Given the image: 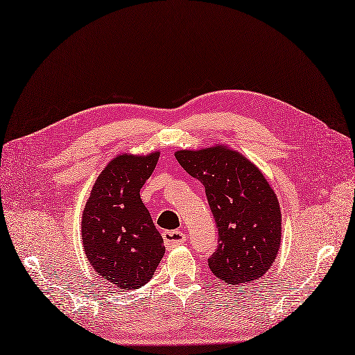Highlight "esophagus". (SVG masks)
<instances>
[{
	"mask_svg": "<svg viewBox=\"0 0 355 355\" xmlns=\"http://www.w3.org/2000/svg\"><path fill=\"white\" fill-rule=\"evenodd\" d=\"M164 237V244L166 248H174L180 244H182L186 241V234L181 232V231H165L162 234Z\"/></svg>",
	"mask_w": 355,
	"mask_h": 355,
	"instance_id": "1",
	"label": "esophagus"
}]
</instances>
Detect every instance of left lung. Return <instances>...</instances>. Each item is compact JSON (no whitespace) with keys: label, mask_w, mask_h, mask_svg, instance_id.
<instances>
[{"label":"left lung","mask_w":355,"mask_h":355,"mask_svg":"<svg viewBox=\"0 0 355 355\" xmlns=\"http://www.w3.org/2000/svg\"><path fill=\"white\" fill-rule=\"evenodd\" d=\"M178 164L205 186L219 239L207 259L219 281L253 282L269 270L281 245L282 216L263 173L244 155L222 144L175 152Z\"/></svg>","instance_id":"left-lung-1"}]
</instances>
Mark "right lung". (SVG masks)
Segmentation results:
<instances>
[{"instance_id":"obj_1","label":"right lung","mask_w":355,"mask_h":355,"mask_svg":"<svg viewBox=\"0 0 355 355\" xmlns=\"http://www.w3.org/2000/svg\"><path fill=\"white\" fill-rule=\"evenodd\" d=\"M159 152L115 156L96 178L82 215L83 248L101 278L135 290L152 278L164 257L162 235L140 199Z\"/></svg>"}]
</instances>
